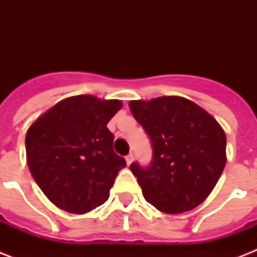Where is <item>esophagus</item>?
Segmentation results:
<instances>
[{
	"label": "esophagus",
	"mask_w": 257,
	"mask_h": 257,
	"mask_svg": "<svg viewBox=\"0 0 257 257\" xmlns=\"http://www.w3.org/2000/svg\"><path fill=\"white\" fill-rule=\"evenodd\" d=\"M125 160H126V164H132V161H133V153H129L128 156L125 157Z\"/></svg>",
	"instance_id": "1"
}]
</instances>
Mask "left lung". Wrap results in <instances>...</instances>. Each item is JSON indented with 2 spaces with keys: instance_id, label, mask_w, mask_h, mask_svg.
<instances>
[{
  "instance_id": "left-lung-1",
  "label": "left lung",
  "mask_w": 257,
  "mask_h": 257,
  "mask_svg": "<svg viewBox=\"0 0 257 257\" xmlns=\"http://www.w3.org/2000/svg\"><path fill=\"white\" fill-rule=\"evenodd\" d=\"M129 109L153 149L149 167H129L145 200L165 213L191 211L203 203L227 161V139L219 122L179 96L131 101Z\"/></svg>"
}]
</instances>
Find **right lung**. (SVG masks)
<instances>
[{"instance_id":"obj_1","label":"right lung","mask_w":257,"mask_h":257,"mask_svg":"<svg viewBox=\"0 0 257 257\" xmlns=\"http://www.w3.org/2000/svg\"><path fill=\"white\" fill-rule=\"evenodd\" d=\"M118 100L68 97L40 116L26 132V160L48 199L70 213H86L109 197L117 173L126 167L113 151L109 120Z\"/></svg>"}]
</instances>
